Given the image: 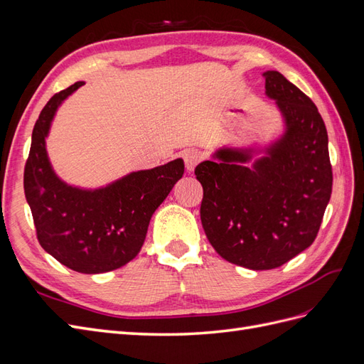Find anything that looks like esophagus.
<instances>
[{"instance_id":"34e87169","label":"esophagus","mask_w":364,"mask_h":364,"mask_svg":"<svg viewBox=\"0 0 364 364\" xmlns=\"http://www.w3.org/2000/svg\"><path fill=\"white\" fill-rule=\"evenodd\" d=\"M181 156H182V159L185 162L186 171H193L196 168V165L199 164L200 159H202L200 151L196 150V149H186V150H183L181 153Z\"/></svg>"}]
</instances>
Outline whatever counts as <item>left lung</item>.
<instances>
[{
	"instance_id": "1",
	"label": "left lung",
	"mask_w": 364,
	"mask_h": 364,
	"mask_svg": "<svg viewBox=\"0 0 364 364\" xmlns=\"http://www.w3.org/2000/svg\"><path fill=\"white\" fill-rule=\"evenodd\" d=\"M287 130L269 156L245 167L250 153L223 149L197 165L200 220L220 257L270 270L313 245L333 191L328 134L311 98L278 71L262 74Z\"/></svg>"
}]
</instances>
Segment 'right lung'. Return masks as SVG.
I'll return each mask as SVG.
<instances>
[{
	"instance_id": "add662e5",
	"label": "right lung",
	"mask_w": 364,
	"mask_h": 364,
	"mask_svg": "<svg viewBox=\"0 0 364 364\" xmlns=\"http://www.w3.org/2000/svg\"><path fill=\"white\" fill-rule=\"evenodd\" d=\"M82 85L54 94L43 106L31 135L24 193L39 245L63 266L91 274L119 269L138 255L153 213L182 178L185 165L174 159L95 191L63 183L51 170L46 136L60 102Z\"/></svg>"
}]
</instances>
